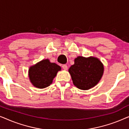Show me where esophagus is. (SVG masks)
<instances>
[{
	"mask_svg": "<svg viewBox=\"0 0 129 129\" xmlns=\"http://www.w3.org/2000/svg\"><path fill=\"white\" fill-rule=\"evenodd\" d=\"M62 68L64 70H66L67 69H68V66H67L66 64H63V65H62Z\"/></svg>",
	"mask_w": 129,
	"mask_h": 129,
	"instance_id": "esophagus-1",
	"label": "esophagus"
}]
</instances>
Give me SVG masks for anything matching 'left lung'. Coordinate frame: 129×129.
Returning a JSON list of instances; mask_svg holds the SVG:
<instances>
[{
    "label": "left lung",
    "instance_id": "obj_1",
    "mask_svg": "<svg viewBox=\"0 0 129 129\" xmlns=\"http://www.w3.org/2000/svg\"><path fill=\"white\" fill-rule=\"evenodd\" d=\"M73 84L79 89L89 90L98 83L104 72L103 63L94 57L78 56L69 69Z\"/></svg>",
    "mask_w": 129,
    "mask_h": 129
}]
</instances>
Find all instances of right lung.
<instances>
[{
  "label": "right lung",
  "instance_id": "obj_1",
  "mask_svg": "<svg viewBox=\"0 0 129 129\" xmlns=\"http://www.w3.org/2000/svg\"><path fill=\"white\" fill-rule=\"evenodd\" d=\"M61 70L60 66L51 63L49 59L42 60L29 69V77L35 87L43 89L52 83L57 72Z\"/></svg>",
  "mask_w": 129,
  "mask_h": 129
}]
</instances>
